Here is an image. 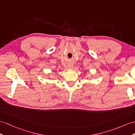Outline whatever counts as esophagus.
<instances>
[{"label": "esophagus", "instance_id": "1", "mask_svg": "<svg viewBox=\"0 0 135 135\" xmlns=\"http://www.w3.org/2000/svg\"><path fill=\"white\" fill-rule=\"evenodd\" d=\"M68 68H69L70 69H72L73 68V64H69L68 65Z\"/></svg>", "mask_w": 135, "mask_h": 135}]
</instances>
